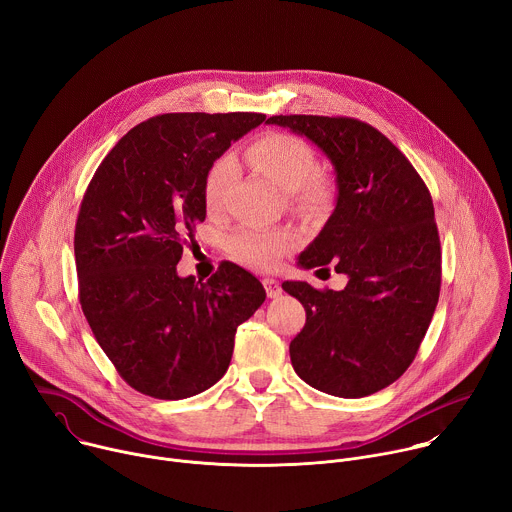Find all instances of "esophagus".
I'll return each instance as SVG.
<instances>
[{
    "label": "esophagus",
    "instance_id": "esophagus-1",
    "mask_svg": "<svg viewBox=\"0 0 512 512\" xmlns=\"http://www.w3.org/2000/svg\"><path fill=\"white\" fill-rule=\"evenodd\" d=\"M265 291H267V298H277L281 294V285L275 279H263Z\"/></svg>",
    "mask_w": 512,
    "mask_h": 512
}]
</instances>
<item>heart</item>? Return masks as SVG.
<instances>
[{
    "instance_id": "heart-1",
    "label": "heart",
    "mask_w": 512,
    "mask_h": 512,
    "mask_svg": "<svg viewBox=\"0 0 512 512\" xmlns=\"http://www.w3.org/2000/svg\"><path fill=\"white\" fill-rule=\"evenodd\" d=\"M245 162L257 174L289 192V200L300 208H320L330 196L328 178L316 170V154L310 143L294 133L269 131L249 143ZM237 166L229 156L218 158L204 176L202 198L210 214L221 212L227 194L235 182ZM229 253L235 261L269 271L294 249L296 237L287 231H265L259 227H241L229 241Z\"/></svg>"
}]
</instances>
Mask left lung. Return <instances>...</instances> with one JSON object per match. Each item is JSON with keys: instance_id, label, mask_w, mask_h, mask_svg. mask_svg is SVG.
I'll return each instance as SVG.
<instances>
[{"instance_id": "left-lung-1", "label": "left lung", "mask_w": 512, "mask_h": 512, "mask_svg": "<svg viewBox=\"0 0 512 512\" xmlns=\"http://www.w3.org/2000/svg\"><path fill=\"white\" fill-rule=\"evenodd\" d=\"M267 123L306 135L332 162L336 208L300 265H332L348 277L340 291L281 283L306 310L289 344L291 364L328 395H373L409 369L440 300L442 247L431 194L369 123L322 115H273Z\"/></svg>"}]
</instances>
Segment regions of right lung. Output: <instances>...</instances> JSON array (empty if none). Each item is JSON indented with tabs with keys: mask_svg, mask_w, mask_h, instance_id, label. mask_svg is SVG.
<instances>
[{
	"mask_svg": "<svg viewBox=\"0 0 512 512\" xmlns=\"http://www.w3.org/2000/svg\"><path fill=\"white\" fill-rule=\"evenodd\" d=\"M263 113H166L129 129L83 196L75 261L83 314L135 391L186 399L227 373L235 332L265 302L255 275L221 263L208 281L176 265L206 218L204 176Z\"/></svg>",
	"mask_w": 512,
	"mask_h": 512,
	"instance_id": "right-lung-1",
	"label": "right lung"
}]
</instances>
